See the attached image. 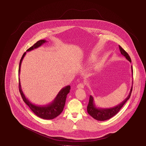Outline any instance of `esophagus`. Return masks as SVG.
<instances>
[{
	"label": "esophagus",
	"instance_id": "1",
	"mask_svg": "<svg viewBox=\"0 0 146 146\" xmlns=\"http://www.w3.org/2000/svg\"><path fill=\"white\" fill-rule=\"evenodd\" d=\"M84 88V84H79L77 85V88H78V89H83Z\"/></svg>",
	"mask_w": 146,
	"mask_h": 146
}]
</instances>
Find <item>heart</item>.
<instances>
[{
    "label": "heart",
    "mask_w": 146,
    "mask_h": 146,
    "mask_svg": "<svg viewBox=\"0 0 146 146\" xmlns=\"http://www.w3.org/2000/svg\"><path fill=\"white\" fill-rule=\"evenodd\" d=\"M92 62H93V60L92 58H89L88 59H87V60L85 62V64H90V63H92Z\"/></svg>",
    "instance_id": "heart-1"
}]
</instances>
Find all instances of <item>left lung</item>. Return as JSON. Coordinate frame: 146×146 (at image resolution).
<instances>
[{
    "label": "left lung",
    "instance_id": "left-lung-1",
    "mask_svg": "<svg viewBox=\"0 0 146 146\" xmlns=\"http://www.w3.org/2000/svg\"><path fill=\"white\" fill-rule=\"evenodd\" d=\"M119 46V49L121 52V54L126 58V60H127L130 62L131 63V59L129 56V54L125 52V50L120 46ZM131 72H132V75H133V67L132 66H131ZM133 83V82H132ZM132 85L129 92V94L128 96L126 98L125 100H124L120 104L113 107H110V108H100L97 107L96 106L94 101V98L92 96H90L89 97V104L87 106V111L88 113L94 119L98 120V121H105L107 120H108L114 116L115 115H116L119 111L120 110V109L122 108V107L124 105L126 101L130 98V95L132 91Z\"/></svg>",
    "mask_w": 146,
    "mask_h": 146
}]
</instances>
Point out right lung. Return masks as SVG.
Returning <instances> with one entry per match:
<instances>
[{"label":"right lung","mask_w":146,"mask_h":146,"mask_svg":"<svg viewBox=\"0 0 146 146\" xmlns=\"http://www.w3.org/2000/svg\"><path fill=\"white\" fill-rule=\"evenodd\" d=\"M47 41L45 40H40L38 41L33 46L30 47L28 49L26 52H30L32 50L36 49ZM26 52H25L21 58L20 64H19V75H20V69H21V63L22 61L26 55ZM70 86L67 85L65 87L63 88L58 92L56 97H55L54 100L50 104H45V105H36L31 103L25 96L23 94L22 89H21V83L20 80L19 78V90L21 94V97L23 99L24 102L27 104L31 110L38 117L46 120H52L54 118L57 117L61 113L64 108L66 100L67 97V95L69 93L70 90Z\"/></svg>","instance_id":"1"}]
</instances>
